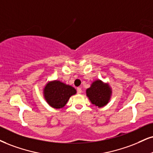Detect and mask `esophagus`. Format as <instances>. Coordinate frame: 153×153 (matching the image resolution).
Here are the masks:
<instances>
[{
    "mask_svg": "<svg viewBox=\"0 0 153 153\" xmlns=\"http://www.w3.org/2000/svg\"><path fill=\"white\" fill-rule=\"evenodd\" d=\"M77 92H78L79 94H81L82 92V88L81 87H78L77 88Z\"/></svg>",
    "mask_w": 153,
    "mask_h": 153,
    "instance_id": "1",
    "label": "esophagus"
}]
</instances>
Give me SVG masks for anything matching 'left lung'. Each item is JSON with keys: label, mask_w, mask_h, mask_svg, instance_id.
<instances>
[{"label": "left lung", "mask_w": 153, "mask_h": 153, "mask_svg": "<svg viewBox=\"0 0 153 153\" xmlns=\"http://www.w3.org/2000/svg\"><path fill=\"white\" fill-rule=\"evenodd\" d=\"M86 94L92 104L98 108H101L110 101L112 88L108 83L103 82L101 79H96L86 90Z\"/></svg>", "instance_id": "8db88e82"}]
</instances>
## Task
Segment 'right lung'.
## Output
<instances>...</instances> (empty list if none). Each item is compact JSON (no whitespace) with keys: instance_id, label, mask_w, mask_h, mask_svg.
<instances>
[{"instance_id":"add662e5","label":"right lung","mask_w":153,"mask_h":153,"mask_svg":"<svg viewBox=\"0 0 153 153\" xmlns=\"http://www.w3.org/2000/svg\"><path fill=\"white\" fill-rule=\"evenodd\" d=\"M76 94V90L73 86L59 80L49 81L43 88V97L46 102L56 109L64 108L69 98Z\"/></svg>"}]
</instances>
